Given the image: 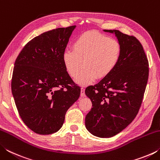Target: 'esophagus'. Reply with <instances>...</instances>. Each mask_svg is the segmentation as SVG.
I'll use <instances>...</instances> for the list:
<instances>
[{
  "mask_svg": "<svg viewBox=\"0 0 160 160\" xmlns=\"http://www.w3.org/2000/svg\"><path fill=\"white\" fill-rule=\"evenodd\" d=\"M80 96L82 97H85V89L83 88H81V94H80Z\"/></svg>",
  "mask_w": 160,
  "mask_h": 160,
  "instance_id": "esophagus-1",
  "label": "esophagus"
}]
</instances>
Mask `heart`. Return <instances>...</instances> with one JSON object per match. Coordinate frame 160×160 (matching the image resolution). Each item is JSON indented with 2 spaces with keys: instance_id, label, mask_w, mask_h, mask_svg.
I'll return each mask as SVG.
<instances>
[{
  "instance_id": "heart-1",
  "label": "heart",
  "mask_w": 160,
  "mask_h": 160,
  "mask_svg": "<svg viewBox=\"0 0 160 160\" xmlns=\"http://www.w3.org/2000/svg\"><path fill=\"white\" fill-rule=\"evenodd\" d=\"M121 47L114 39L95 32H88L78 37L72 50L62 54L65 70L70 77H77L76 82L88 86L96 80H104L112 73L119 63Z\"/></svg>"
}]
</instances>
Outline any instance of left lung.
Here are the masks:
<instances>
[{
	"instance_id": "1",
	"label": "left lung",
	"mask_w": 160,
	"mask_h": 160,
	"mask_svg": "<svg viewBox=\"0 0 160 160\" xmlns=\"http://www.w3.org/2000/svg\"><path fill=\"white\" fill-rule=\"evenodd\" d=\"M121 47L117 67L109 76L86 88L92 108L85 117L88 131L99 138H111L122 131L139 112L149 75L148 60L136 37L116 29Z\"/></svg>"
}]
</instances>
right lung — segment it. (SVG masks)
<instances>
[{
    "mask_svg": "<svg viewBox=\"0 0 160 160\" xmlns=\"http://www.w3.org/2000/svg\"><path fill=\"white\" fill-rule=\"evenodd\" d=\"M75 28H56L34 37L16 58L12 93L22 120L36 133L58 131L67 110L80 97V88L67 73L62 61Z\"/></svg>",
    "mask_w": 160,
    "mask_h": 160,
    "instance_id": "right-lung-1",
    "label": "right lung"
}]
</instances>
